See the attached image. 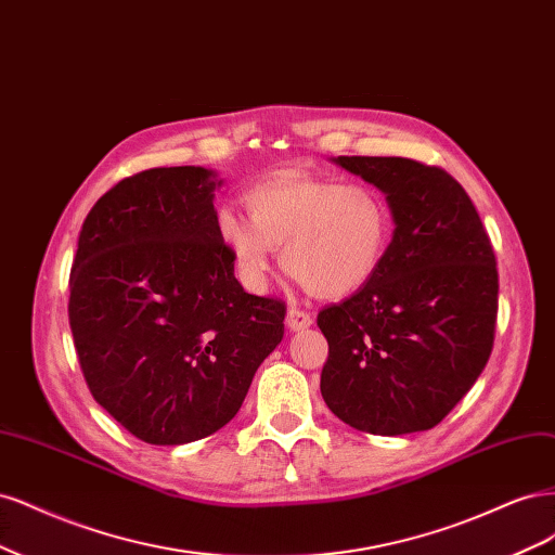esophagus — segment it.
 Here are the masks:
<instances>
[{"label": "esophagus", "mask_w": 555, "mask_h": 555, "mask_svg": "<svg viewBox=\"0 0 555 555\" xmlns=\"http://www.w3.org/2000/svg\"><path fill=\"white\" fill-rule=\"evenodd\" d=\"M285 325H288L291 332H301V330L313 325V318H311V313L301 311V309H291L288 315H285Z\"/></svg>", "instance_id": "obj_1"}]
</instances>
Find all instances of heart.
Wrapping results in <instances>:
<instances>
[{
  "mask_svg": "<svg viewBox=\"0 0 555 555\" xmlns=\"http://www.w3.org/2000/svg\"><path fill=\"white\" fill-rule=\"evenodd\" d=\"M242 203L248 219L223 209L219 237L254 291L270 276L279 248L285 272L325 299L360 291L387 251L389 207L369 184L281 170L248 186Z\"/></svg>",
  "mask_w": 555,
  "mask_h": 555,
  "instance_id": "obj_1",
  "label": "heart"
}]
</instances>
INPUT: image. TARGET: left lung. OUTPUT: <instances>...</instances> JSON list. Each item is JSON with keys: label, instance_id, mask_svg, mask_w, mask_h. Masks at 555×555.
Wrapping results in <instances>:
<instances>
[{"label": "left lung", "instance_id": "1", "mask_svg": "<svg viewBox=\"0 0 555 555\" xmlns=\"http://www.w3.org/2000/svg\"><path fill=\"white\" fill-rule=\"evenodd\" d=\"M385 193L395 221L375 274L318 313L330 344L320 391L357 431H428L468 395L493 348L495 256L468 193L401 156H338Z\"/></svg>", "mask_w": 555, "mask_h": 555}]
</instances>
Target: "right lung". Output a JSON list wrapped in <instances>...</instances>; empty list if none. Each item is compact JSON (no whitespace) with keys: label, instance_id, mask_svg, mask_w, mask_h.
Here are the masks:
<instances>
[{"label":"right lung","instance_id":"1","mask_svg":"<svg viewBox=\"0 0 555 555\" xmlns=\"http://www.w3.org/2000/svg\"><path fill=\"white\" fill-rule=\"evenodd\" d=\"M217 172L152 168L87 214L68 323L89 391L135 438L217 434L283 338L285 304L244 293L219 237Z\"/></svg>","mask_w":555,"mask_h":555}]
</instances>
